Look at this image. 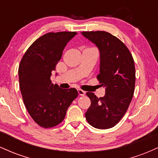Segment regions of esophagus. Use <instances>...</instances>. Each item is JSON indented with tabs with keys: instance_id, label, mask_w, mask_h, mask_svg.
<instances>
[{
	"instance_id": "34e87169",
	"label": "esophagus",
	"mask_w": 158,
	"mask_h": 158,
	"mask_svg": "<svg viewBox=\"0 0 158 158\" xmlns=\"http://www.w3.org/2000/svg\"><path fill=\"white\" fill-rule=\"evenodd\" d=\"M78 93H79V94L80 96H85V91H84V90H82L81 89H78Z\"/></svg>"
}]
</instances>
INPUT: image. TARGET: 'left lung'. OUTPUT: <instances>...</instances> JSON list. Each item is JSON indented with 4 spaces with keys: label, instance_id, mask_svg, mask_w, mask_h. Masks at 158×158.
I'll return each mask as SVG.
<instances>
[{
    "label": "left lung",
    "instance_id": "1",
    "mask_svg": "<svg viewBox=\"0 0 158 158\" xmlns=\"http://www.w3.org/2000/svg\"><path fill=\"white\" fill-rule=\"evenodd\" d=\"M81 34L99 48L100 70L97 78L106 87L103 97L86 94L91 104L85 118L94 128L108 129L119 122L131 103L135 86V61L124 43L109 32L87 31Z\"/></svg>",
    "mask_w": 158,
    "mask_h": 158
}]
</instances>
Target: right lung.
<instances>
[{
	"instance_id": "obj_1",
	"label": "right lung",
	"mask_w": 158,
	"mask_h": 158,
	"mask_svg": "<svg viewBox=\"0 0 158 158\" xmlns=\"http://www.w3.org/2000/svg\"><path fill=\"white\" fill-rule=\"evenodd\" d=\"M77 34H44L30 45L20 62L19 85L23 103L32 119L43 128L62 122L68 107L78 97L77 89H61L50 79L67 43Z\"/></svg>"
}]
</instances>
